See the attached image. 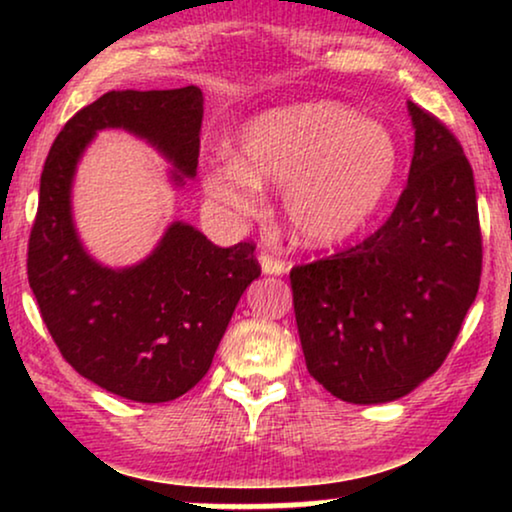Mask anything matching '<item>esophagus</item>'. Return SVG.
I'll use <instances>...</instances> for the list:
<instances>
[{"label": "esophagus", "mask_w": 512, "mask_h": 512, "mask_svg": "<svg viewBox=\"0 0 512 512\" xmlns=\"http://www.w3.org/2000/svg\"><path fill=\"white\" fill-rule=\"evenodd\" d=\"M258 261H261V268L265 275H284L286 272V263L282 258L268 254V251H263L261 256H258Z\"/></svg>", "instance_id": "34e87169"}]
</instances>
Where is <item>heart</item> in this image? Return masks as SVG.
Segmentation results:
<instances>
[{"label":"heart","mask_w":512,"mask_h":512,"mask_svg":"<svg viewBox=\"0 0 512 512\" xmlns=\"http://www.w3.org/2000/svg\"><path fill=\"white\" fill-rule=\"evenodd\" d=\"M398 170L389 128L338 102L270 109L244 125L233 158L212 160L205 191L237 214H254L261 186H282L284 214L298 240L345 242L366 228Z\"/></svg>","instance_id":"obj_1"}]
</instances>
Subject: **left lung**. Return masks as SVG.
<instances>
[{
	"mask_svg": "<svg viewBox=\"0 0 512 512\" xmlns=\"http://www.w3.org/2000/svg\"><path fill=\"white\" fill-rule=\"evenodd\" d=\"M408 111L415 153L389 219L289 275L307 370L356 405L396 401L436 373L480 286L471 163L443 121L412 102Z\"/></svg>",
	"mask_w": 512,
	"mask_h": 512,
	"instance_id": "8db88e82",
	"label": "left lung"
}]
</instances>
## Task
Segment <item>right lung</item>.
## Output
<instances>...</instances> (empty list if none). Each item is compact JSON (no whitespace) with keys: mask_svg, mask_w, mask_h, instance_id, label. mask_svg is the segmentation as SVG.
<instances>
[{"mask_svg":"<svg viewBox=\"0 0 512 512\" xmlns=\"http://www.w3.org/2000/svg\"><path fill=\"white\" fill-rule=\"evenodd\" d=\"M200 88L111 90L69 118L48 151L27 244V279L62 359L111 394L167 403L212 366L244 289L261 275L254 242L221 249L188 223H172L139 265L102 268L83 251L72 221V179L97 130L123 128L195 177Z\"/></svg>","mask_w":512,"mask_h":512,"instance_id":"obj_1","label":"right lung"}]
</instances>
